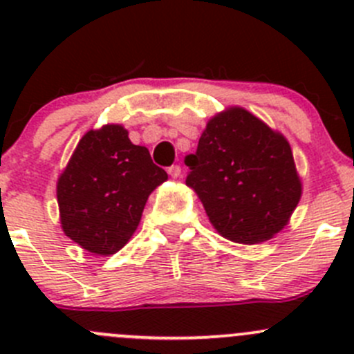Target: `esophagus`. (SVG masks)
<instances>
[{
  "label": "esophagus",
  "instance_id": "34e87169",
  "mask_svg": "<svg viewBox=\"0 0 354 354\" xmlns=\"http://www.w3.org/2000/svg\"><path fill=\"white\" fill-rule=\"evenodd\" d=\"M167 173H169L171 178H180L181 176V167L178 164H173V166L167 167Z\"/></svg>",
  "mask_w": 354,
  "mask_h": 354
}]
</instances>
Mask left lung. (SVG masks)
I'll list each match as a JSON object with an SVG mask.
<instances>
[{
    "label": "left lung",
    "mask_w": 354,
    "mask_h": 354,
    "mask_svg": "<svg viewBox=\"0 0 354 354\" xmlns=\"http://www.w3.org/2000/svg\"><path fill=\"white\" fill-rule=\"evenodd\" d=\"M187 185L224 238L253 245L279 233L301 197L292 152L281 133L241 108L207 123Z\"/></svg>",
    "instance_id": "left-lung-1"
}]
</instances>
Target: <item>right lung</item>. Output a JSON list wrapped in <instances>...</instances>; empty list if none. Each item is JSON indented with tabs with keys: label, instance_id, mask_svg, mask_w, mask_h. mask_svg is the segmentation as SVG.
Masks as SVG:
<instances>
[{
	"label": "right lung",
	"instance_id": "add662e5",
	"mask_svg": "<svg viewBox=\"0 0 354 354\" xmlns=\"http://www.w3.org/2000/svg\"><path fill=\"white\" fill-rule=\"evenodd\" d=\"M166 180V171L147 149L131 144L123 127L87 131L58 180L63 231L87 252L113 255L130 240L149 195Z\"/></svg>",
	"mask_w": 354,
	"mask_h": 354
}]
</instances>
